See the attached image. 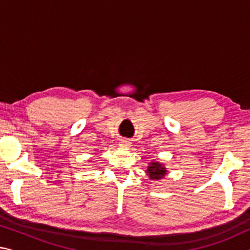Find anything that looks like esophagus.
<instances>
[{
    "label": "esophagus",
    "instance_id": "1",
    "mask_svg": "<svg viewBox=\"0 0 250 250\" xmlns=\"http://www.w3.org/2000/svg\"><path fill=\"white\" fill-rule=\"evenodd\" d=\"M130 141L129 140H126V139H122V140H120V142H119V146H121V147H128V146H130Z\"/></svg>",
    "mask_w": 250,
    "mask_h": 250
}]
</instances>
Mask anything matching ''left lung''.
<instances>
[{"mask_svg": "<svg viewBox=\"0 0 250 250\" xmlns=\"http://www.w3.org/2000/svg\"><path fill=\"white\" fill-rule=\"evenodd\" d=\"M147 174H149L150 179L158 180L162 179V177L167 174V171L160 163L152 162L151 166L147 167Z\"/></svg>", "mask_w": 250, "mask_h": 250, "instance_id": "8db88e82", "label": "left lung"}]
</instances>
